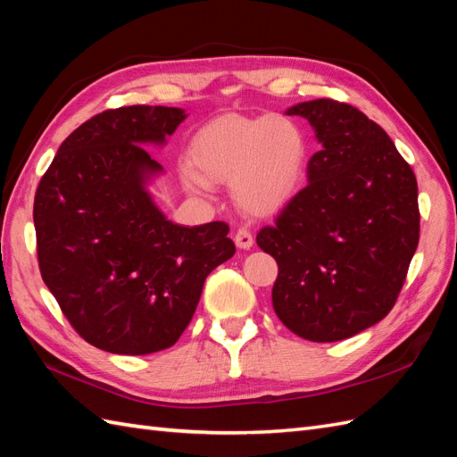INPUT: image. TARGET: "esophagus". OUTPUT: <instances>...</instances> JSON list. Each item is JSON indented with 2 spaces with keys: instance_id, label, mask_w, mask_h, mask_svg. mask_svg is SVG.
Wrapping results in <instances>:
<instances>
[{
  "instance_id": "obj_1",
  "label": "esophagus",
  "mask_w": 457,
  "mask_h": 457,
  "mask_svg": "<svg viewBox=\"0 0 457 457\" xmlns=\"http://www.w3.org/2000/svg\"><path fill=\"white\" fill-rule=\"evenodd\" d=\"M233 241H236V245H237L239 249H251L253 243H254L253 233H251L247 228H239V229L236 231V236H233Z\"/></svg>"
}]
</instances>
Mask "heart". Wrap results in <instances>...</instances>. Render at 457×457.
<instances>
[{
  "label": "heart",
  "mask_w": 457,
  "mask_h": 457,
  "mask_svg": "<svg viewBox=\"0 0 457 457\" xmlns=\"http://www.w3.org/2000/svg\"><path fill=\"white\" fill-rule=\"evenodd\" d=\"M307 145L286 116L229 114L200 129L188 147L187 185L229 183L236 203L251 214H272L295 195L305 175Z\"/></svg>",
  "instance_id": "heart-1"
}]
</instances>
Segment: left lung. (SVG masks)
Segmentation results:
<instances>
[{
    "mask_svg": "<svg viewBox=\"0 0 457 457\" xmlns=\"http://www.w3.org/2000/svg\"><path fill=\"white\" fill-rule=\"evenodd\" d=\"M286 114L310 120L323 147L307 163V185L257 233L278 264L272 307L307 341H343L399 298L420 236L417 177L353 104L315 99Z\"/></svg>",
    "mask_w": 457,
    "mask_h": 457,
    "instance_id": "left-lung-1",
    "label": "left lung"
}]
</instances>
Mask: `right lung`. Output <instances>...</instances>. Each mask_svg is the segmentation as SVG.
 <instances>
[{
    "label": "right lung",
    "mask_w": 457,
    "mask_h": 457,
    "mask_svg": "<svg viewBox=\"0 0 457 457\" xmlns=\"http://www.w3.org/2000/svg\"><path fill=\"white\" fill-rule=\"evenodd\" d=\"M185 116L145 104L95 114L62 142L37 188L42 280L83 341L112 354L173 346L206 277L236 253L226 221L173 224L145 190L162 165L142 144H163Z\"/></svg>",
    "instance_id": "add662e5"
}]
</instances>
